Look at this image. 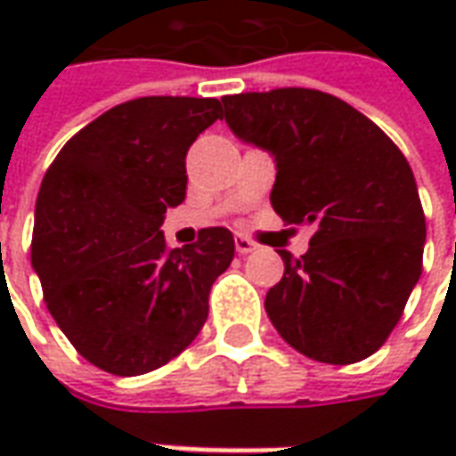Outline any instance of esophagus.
<instances>
[{"instance_id":"34e87169","label":"esophagus","mask_w":456,"mask_h":456,"mask_svg":"<svg viewBox=\"0 0 456 456\" xmlns=\"http://www.w3.org/2000/svg\"><path fill=\"white\" fill-rule=\"evenodd\" d=\"M234 248H237V254L247 256V254H254V251H256L258 244L256 241H251L248 237H241V234H239V237H234Z\"/></svg>"}]
</instances>
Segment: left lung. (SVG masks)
Segmentation results:
<instances>
[{"instance_id": "1", "label": "left lung", "mask_w": 456, "mask_h": 456, "mask_svg": "<svg viewBox=\"0 0 456 456\" xmlns=\"http://www.w3.org/2000/svg\"><path fill=\"white\" fill-rule=\"evenodd\" d=\"M222 104L229 129L276 160L273 209L315 227L305 256L278 251L286 271L266 293L278 335L315 362L371 356L422 273L425 215L408 160L335 94L281 87Z\"/></svg>"}]
</instances>
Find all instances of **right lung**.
I'll list each match as a JSON object with an SVG mask.
<instances>
[{
	"instance_id": "obj_1",
	"label": "right lung",
	"mask_w": 456,
	"mask_h": 456,
	"mask_svg": "<svg viewBox=\"0 0 456 456\" xmlns=\"http://www.w3.org/2000/svg\"><path fill=\"white\" fill-rule=\"evenodd\" d=\"M217 119L215 97H139L90 121L45 170L31 266L48 313L102 371H153L208 320L234 237L209 227L195 244L168 248L160 224L185 200L188 149Z\"/></svg>"
}]
</instances>
